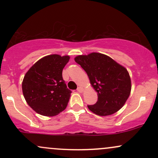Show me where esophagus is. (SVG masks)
<instances>
[{
  "label": "esophagus",
  "instance_id": "obj_1",
  "mask_svg": "<svg viewBox=\"0 0 158 158\" xmlns=\"http://www.w3.org/2000/svg\"><path fill=\"white\" fill-rule=\"evenodd\" d=\"M77 91H79V93H82V92L84 91V89H83V88H81V87H78Z\"/></svg>",
  "mask_w": 158,
  "mask_h": 158
}]
</instances>
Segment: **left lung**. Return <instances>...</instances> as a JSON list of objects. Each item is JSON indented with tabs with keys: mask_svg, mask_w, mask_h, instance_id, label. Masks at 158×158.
Here are the masks:
<instances>
[{
	"mask_svg": "<svg viewBox=\"0 0 158 158\" xmlns=\"http://www.w3.org/2000/svg\"><path fill=\"white\" fill-rule=\"evenodd\" d=\"M74 59L84 69L97 92V102L88 106L89 110L99 116L111 115L118 111L131 93L128 70L109 56L99 52L78 56Z\"/></svg>",
	"mask_w": 158,
	"mask_h": 158,
	"instance_id": "1",
	"label": "left lung"
}]
</instances>
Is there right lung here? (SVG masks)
<instances>
[{"mask_svg":"<svg viewBox=\"0 0 158 158\" xmlns=\"http://www.w3.org/2000/svg\"><path fill=\"white\" fill-rule=\"evenodd\" d=\"M70 56L57 54L44 56L27 72L22 91L27 104L36 113L53 117L66 108L71 90L67 88L62 70Z\"/></svg>","mask_w":158,"mask_h":158,"instance_id":"1","label":"right lung"}]
</instances>
